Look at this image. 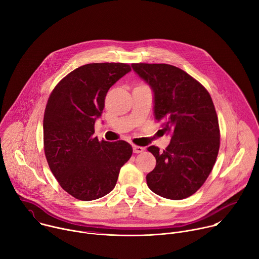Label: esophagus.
Masks as SVG:
<instances>
[{
  "instance_id": "1",
  "label": "esophagus",
  "mask_w": 259,
  "mask_h": 259,
  "mask_svg": "<svg viewBox=\"0 0 259 259\" xmlns=\"http://www.w3.org/2000/svg\"><path fill=\"white\" fill-rule=\"evenodd\" d=\"M132 147H133V152H134L135 154H139V153H142V152L144 151V147H142V146L133 145Z\"/></svg>"
}]
</instances>
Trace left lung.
Returning <instances> with one entry per match:
<instances>
[{
    "mask_svg": "<svg viewBox=\"0 0 259 259\" xmlns=\"http://www.w3.org/2000/svg\"><path fill=\"white\" fill-rule=\"evenodd\" d=\"M154 92V116L171 141L164 151L147 147L157 161L147 187L170 200L194 195L215 164L220 143L218 118L209 92L184 70L166 63H132Z\"/></svg>",
    "mask_w": 259,
    "mask_h": 259,
    "instance_id": "left-lung-1",
    "label": "left lung"
}]
</instances>
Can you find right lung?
<instances>
[{
    "instance_id": "add662e5",
    "label": "right lung",
    "mask_w": 259,
    "mask_h": 259,
    "mask_svg": "<svg viewBox=\"0 0 259 259\" xmlns=\"http://www.w3.org/2000/svg\"><path fill=\"white\" fill-rule=\"evenodd\" d=\"M130 70L121 62L85 64L69 72L49 96L43 121L45 156L60 187L78 200L112 192L121 167L131 158L128 142L93 136L108 89Z\"/></svg>"
}]
</instances>
